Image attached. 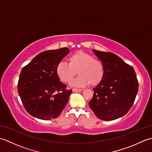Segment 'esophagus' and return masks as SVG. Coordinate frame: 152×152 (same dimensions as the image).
I'll list each match as a JSON object with an SVG mask.
<instances>
[{
	"label": "esophagus",
	"mask_w": 152,
	"mask_h": 152,
	"mask_svg": "<svg viewBox=\"0 0 152 152\" xmlns=\"http://www.w3.org/2000/svg\"><path fill=\"white\" fill-rule=\"evenodd\" d=\"M72 91L74 92H80V91H82V89H76V88H73L72 89Z\"/></svg>",
	"instance_id": "esophagus-1"
}]
</instances>
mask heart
Returning <instances> with one entry per match:
<instances>
[{"instance_id":"obj_1","label":"heart","mask_w":152,"mask_h":152,"mask_svg":"<svg viewBox=\"0 0 152 152\" xmlns=\"http://www.w3.org/2000/svg\"><path fill=\"white\" fill-rule=\"evenodd\" d=\"M68 63L60 62L56 69L57 76L64 83H70L77 72L79 76L72 82L74 86L82 87L89 83L96 86L104 77V70L101 61L83 51H77L70 55Z\"/></svg>"}]
</instances>
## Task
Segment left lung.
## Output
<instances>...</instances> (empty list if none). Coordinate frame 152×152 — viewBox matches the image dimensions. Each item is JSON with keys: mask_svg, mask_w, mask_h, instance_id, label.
<instances>
[{"mask_svg": "<svg viewBox=\"0 0 152 152\" xmlns=\"http://www.w3.org/2000/svg\"><path fill=\"white\" fill-rule=\"evenodd\" d=\"M102 61L104 74L93 90L89 107L102 120L110 121L125 115L133 105L138 90L134 69L111 52L93 50Z\"/></svg>", "mask_w": 152, "mask_h": 152, "instance_id": "left-lung-1", "label": "left lung"}]
</instances>
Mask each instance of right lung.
Returning a JSON list of instances; mask_svg holds the SVG:
<instances>
[{"label":"right lung","mask_w":152,"mask_h":152,"mask_svg":"<svg viewBox=\"0 0 152 152\" xmlns=\"http://www.w3.org/2000/svg\"><path fill=\"white\" fill-rule=\"evenodd\" d=\"M69 53L66 48L44 51L22 69L18 91L25 109L31 115L51 120L59 116L65 107L72 91L60 82L56 69Z\"/></svg>","instance_id":"right-lung-1"}]
</instances>
